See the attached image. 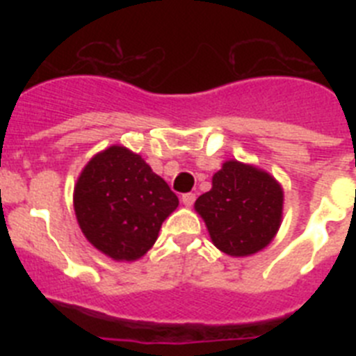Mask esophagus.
Masks as SVG:
<instances>
[{"instance_id":"1","label":"esophagus","mask_w":356,"mask_h":356,"mask_svg":"<svg viewBox=\"0 0 356 356\" xmlns=\"http://www.w3.org/2000/svg\"><path fill=\"white\" fill-rule=\"evenodd\" d=\"M194 201H196V194H193V193H187L181 196V203H184L185 207H193Z\"/></svg>"}]
</instances>
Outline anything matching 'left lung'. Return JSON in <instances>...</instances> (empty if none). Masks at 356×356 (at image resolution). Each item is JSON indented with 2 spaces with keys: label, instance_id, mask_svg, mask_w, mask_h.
Returning <instances> with one entry per match:
<instances>
[{
  "label": "left lung",
  "instance_id": "obj_1",
  "mask_svg": "<svg viewBox=\"0 0 356 356\" xmlns=\"http://www.w3.org/2000/svg\"><path fill=\"white\" fill-rule=\"evenodd\" d=\"M213 246L229 257H248L275 238L284 212V191L269 172L228 160L212 176V188L194 203Z\"/></svg>",
  "mask_w": 356,
  "mask_h": 356
}]
</instances>
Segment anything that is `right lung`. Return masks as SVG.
I'll use <instances>...</instances> for the list:
<instances>
[{
    "instance_id": "add662e5",
    "label": "right lung",
    "mask_w": 356,
    "mask_h": 356,
    "mask_svg": "<svg viewBox=\"0 0 356 356\" xmlns=\"http://www.w3.org/2000/svg\"><path fill=\"white\" fill-rule=\"evenodd\" d=\"M72 201L87 241L119 262L144 257L178 207L169 185L124 146H110L89 160Z\"/></svg>"
}]
</instances>
